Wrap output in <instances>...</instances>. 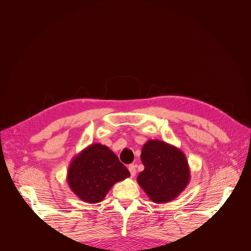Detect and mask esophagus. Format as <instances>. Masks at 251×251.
Wrapping results in <instances>:
<instances>
[{
  "label": "esophagus",
  "mask_w": 251,
  "mask_h": 251,
  "mask_svg": "<svg viewBox=\"0 0 251 251\" xmlns=\"http://www.w3.org/2000/svg\"><path fill=\"white\" fill-rule=\"evenodd\" d=\"M128 169H129V172H130L131 177H134L135 174H136V166L134 164H131V165H129Z\"/></svg>",
  "instance_id": "esophagus-1"
}]
</instances>
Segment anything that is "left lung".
Segmentation results:
<instances>
[{"mask_svg":"<svg viewBox=\"0 0 251 251\" xmlns=\"http://www.w3.org/2000/svg\"><path fill=\"white\" fill-rule=\"evenodd\" d=\"M144 170L137 182L150 199L164 203L185 189L190 179L187 159L180 150L161 140H149L141 150Z\"/></svg>","mask_w":251,"mask_h":251,"instance_id":"1","label":"left lung"}]
</instances>
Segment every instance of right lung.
<instances>
[{"instance_id":"right-lung-1","label":"right lung","mask_w":251,"mask_h":251,"mask_svg":"<svg viewBox=\"0 0 251 251\" xmlns=\"http://www.w3.org/2000/svg\"><path fill=\"white\" fill-rule=\"evenodd\" d=\"M129 176L128 169L108 147L95 143L74 157L67 181L79 199L97 203L104 199L116 182Z\"/></svg>"}]
</instances>
